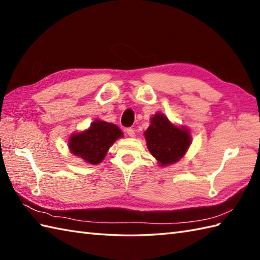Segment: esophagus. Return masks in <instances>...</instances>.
Listing matches in <instances>:
<instances>
[{
    "instance_id": "obj_1",
    "label": "esophagus",
    "mask_w": 260,
    "mask_h": 260,
    "mask_svg": "<svg viewBox=\"0 0 260 260\" xmlns=\"http://www.w3.org/2000/svg\"><path fill=\"white\" fill-rule=\"evenodd\" d=\"M126 133H127V135L131 136V137H133L135 135V132H134L133 128H132V127H128V128H126Z\"/></svg>"
}]
</instances>
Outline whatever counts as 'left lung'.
<instances>
[{
	"instance_id": "8db88e82",
	"label": "left lung",
	"mask_w": 260,
	"mask_h": 260,
	"mask_svg": "<svg viewBox=\"0 0 260 260\" xmlns=\"http://www.w3.org/2000/svg\"><path fill=\"white\" fill-rule=\"evenodd\" d=\"M144 135L148 150L161 165L178 162L191 143L189 132L172 125L162 114L152 117L151 126Z\"/></svg>"
}]
</instances>
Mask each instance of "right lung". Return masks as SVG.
<instances>
[{"label":"right lung","mask_w":260,"mask_h":260,"mask_svg":"<svg viewBox=\"0 0 260 260\" xmlns=\"http://www.w3.org/2000/svg\"><path fill=\"white\" fill-rule=\"evenodd\" d=\"M121 131L114 124L96 120L90 128L70 137L69 148L73 154L90 164L101 163L108 148L121 137Z\"/></svg>","instance_id":"obj_1"}]
</instances>
